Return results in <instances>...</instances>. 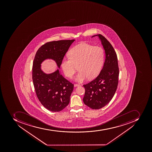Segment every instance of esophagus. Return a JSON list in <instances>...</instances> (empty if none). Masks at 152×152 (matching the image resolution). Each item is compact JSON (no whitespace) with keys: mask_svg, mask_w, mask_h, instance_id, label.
<instances>
[{"mask_svg":"<svg viewBox=\"0 0 152 152\" xmlns=\"http://www.w3.org/2000/svg\"><path fill=\"white\" fill-rule=\"evenodd\" d=\"M74 87H78V86H80V85L79 84H75L74 85Z\"/></svg>","mask_w":152,"mask_h":152,"instance_id":"34e87169","label":"esophagus"}]
</instances>
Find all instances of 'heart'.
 Returning a JSON list of instances; mask_svg holds the SVG:
<instances>
[{"label":"heart","instance_id":"heart-1","mask_svg":"<svg viewBox=\"0 0 152 152\" xmlns=\"http://www.w3.org/2000/svg\"><path fill=\"white\" fill-rule=\"evenodd\" d=\"M69 58H64L61 66L64 73L72 78L78 67L79 72L75 80L82 82L88 78L93 79L100 72L104 61V52L99 46L83 42L72 47L69 52Z\"/></svg>","mask_w":152,"mask_h":152}]
</instances>
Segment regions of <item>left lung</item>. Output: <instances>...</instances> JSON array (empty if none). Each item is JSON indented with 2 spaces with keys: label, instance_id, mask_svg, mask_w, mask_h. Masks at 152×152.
<instances>
[{
  "label": "left lung",
  "instance_id": "left-lung-1",
  "mask_svg": "<svg viewBox=\"0 0 152 152\" xmlns=\"http://www.w3.org/2000/svg\"><path fill=\"white\" fill-rule=\"evenodd\" d=\"M98 36L105 50L106 58L100 73L94 80L83 85L85 89L84 103L93 110L107 105L114 95L118 83L119 68L117 53L112 45L101 34Z\"/></svg>",
  "mask_w": 152,
  "mask_h": 152
}]
</instances>
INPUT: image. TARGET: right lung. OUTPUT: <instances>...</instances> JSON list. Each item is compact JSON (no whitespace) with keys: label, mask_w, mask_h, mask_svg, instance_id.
Segmentation results:
<instances>
[{"label":"right lung","mask_w":152,"mask_h":152,"mask_svg":"<svg viewBox=\"0 0 152 152\" xmlns=\"http://www.w3.org/2000/svg\"><path fill=\"white\" fill-rule=\"evenodd\" d=\"M73 40L47 42L38 50L33 61L32 79L38 99L44 107L52 112L64 110L69 102L73 84L65 79L59 69L50 74L42 71L41 64L47 59L55 61L60 68L64 59Z\"/></svg>","instance_id":"obj_1"}]
</instances>
